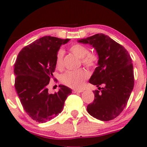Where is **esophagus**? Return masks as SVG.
I'll use <instances>...</instances> for the list:
<instances>
[{
	"label": "esophagus",
	"mask_w": 147,
	"mask_h": 147,
	"mask_svg": "<svg viewBox=\"0 0 147 147\" xmlns=\"http://www.w3.org/2000/svg\"><path fill=\"white\" fill-rule=\"evenodd\" d=\"M83 92V90H73L74 93H80V92Z\"/></svg>",
	"instance_id": "obj_1"
}]
</instances>
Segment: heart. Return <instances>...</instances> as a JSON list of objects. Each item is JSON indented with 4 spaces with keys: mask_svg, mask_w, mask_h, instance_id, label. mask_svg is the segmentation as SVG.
<instances>
[{
    "mask_svg": "<svg viewBox=\"0 0 147 147\" xmlns=\"http://www.w3.org/2000/svg\"><path fill=\"white\" fill-rule=\"evenodd\" d=\"M70 52L79 59H82V63L86 66L93 67L97 64L98 57L95 54L89 53L88 48L84 45L75 44L70 48ZM55 64L58 69H61L63 65V51L59 50L55 58ZM88 77V73L85 70L68 71L61 76V82L67 86L72 88L81 89L84 82Z\"/></svg>",
    "mask_w": 147,
    "mask_h": 147,
    "instance_id": "obj_1",
    "label": "heart"
}]
</instances>
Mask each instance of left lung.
Returning <instances> with one entry per match:
<instances>
[{
    "instance_id": "left-lung-1",
    "label": "left lung",
    "mask_w": 147,
    "mask_h": 147,
    "mask_svg": "<svg viewBox=\"0 0 147 147\" xmlns=\"http://www.w3.org/2000/svg\"><path fill=\"white\" fill-rule=\"evenodd\" d=\"M78 42L92 45L99 57L97 67L89 82L99 90L93 91L95 99L88 105V113L99 120H112L124 110L134 86L131 56L122 45L104 34Z\"/></svg>"
}]
</instances>
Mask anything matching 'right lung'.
I'll return each mask as SVG.
<instances>
[{
    "instance_id": "obj_1",
    "label": "right lung",
    "mask_w": 147,
    "mask_h": 147,
    "mask_svg": "<svg viewBox=\"0 0 147 147\" xmlns=\"http://www.w3.org/2000/svg\"><path fill=\"white\" fill-rule=\"evenodd\" d=\"M70 41L45 36L27 45L18 53L14 64L15 88L27 114L36 122L44 123L57 117L63 109L72 90L59 85L55 94L47 86L53 78L55 58L61 45Z\"/></svg>"
}]
</instances>
